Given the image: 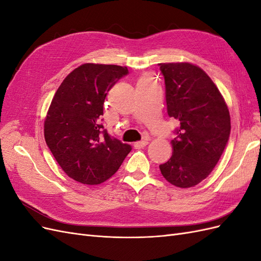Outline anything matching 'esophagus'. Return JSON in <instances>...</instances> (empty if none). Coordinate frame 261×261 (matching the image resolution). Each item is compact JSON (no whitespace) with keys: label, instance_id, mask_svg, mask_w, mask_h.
Returning a JSON list of instances; mask_svg holds the SVG:
<instances>
[{"label":"esophagus","instance_id":"34e87169","mask_svg":"<svg viewBox=\"0 0 261 261\" xmlns=\"http://www.w3.org/2000/svg\"><path fill=\"white\" fill-rule=\"evenodd\" d=\"M148 144H149L148 139H145V140H141V141H138V143H135V144H134V147H135L136 149H140V148H144V147H146Z\"/></svg>","mask_w":261,"mask_h":261}]
</instances>
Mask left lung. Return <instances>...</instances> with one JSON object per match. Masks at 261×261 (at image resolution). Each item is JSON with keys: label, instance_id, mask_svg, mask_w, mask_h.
Listing matches in <instances>:
<instances>
[{"label": "left lung", "instance_id": "1", "mask_svg": "<svg viewBox=\"0 0 261 261\" xmlns=\"http://www.w3.org/2000/svg\"><path fill=\"white\" fill-rule=\"evenodd\" d=\"M168 114L179 121L173 153L159 165L169 183L180 188L199 184L216 167L227 144L231 117L218 87L192 63H160Z\"/></svg>", "mask_w": 261, "mask_h": 261}]
</instances>
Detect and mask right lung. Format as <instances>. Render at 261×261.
I'll use <instances>...</instances> for the list:
<instances>
[{"label": "right lung", "instance_id": "right-lung-1", "mask_svg": "<svg viewBox=\"0 0 261 261\" xmlns=\"http://www.w3.org/2000/svg\"><path fill=\"white\" fill-rule=\"evenodd\" d=\"M126 66L86 63L70 72L55 92L44 120V139L66 174L82 184L111 177L132 147L109 135L100 117L108 91Z\"/></svg>", "mask_w": 261, "mask_h": 261}]
</instances>
